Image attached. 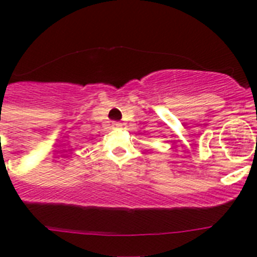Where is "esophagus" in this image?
<instances>
[{
	"mask_svg": "<svg viewBox=\"0 0 257 257\" xmlns=\"http://www.w3.org/2000/svg\"><path fill=\"white\" fill-rule=\"evenodd\" d=\"M112 126H115V128H120V126H121V122L113 121V122H112Z\"/></svg>",
	"mask_w": 257,
	"mask_h": 257,
	"instance_id": "1",
	"label": "esophagus"
}]
</instances>
